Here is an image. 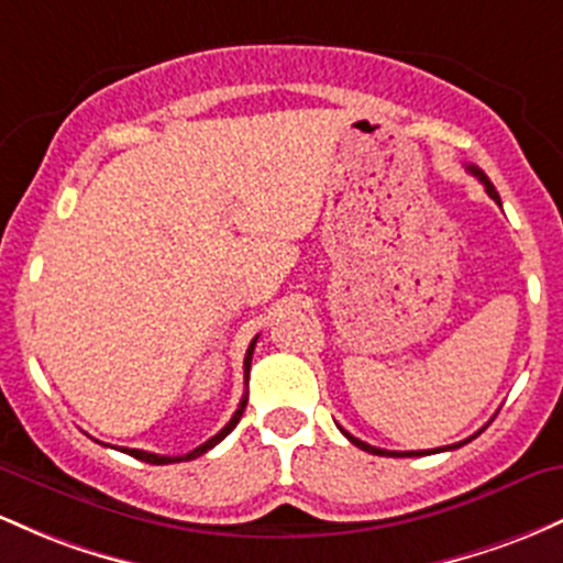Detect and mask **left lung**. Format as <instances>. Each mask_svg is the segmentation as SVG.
<instances>
[{
  "instance_id": "1",
  "label": "left lung",
  "mask_w": 563,
  "mask_h": 563,
  "mask_svg": "<svg viewBox=\"0 0 563 563\" xmlns=\"http://www.w3.org/2000/svg\"><path fill=\"white\" fill-rule=\"evenodd\" d=\"M468 173H471V175H476V178L484 183L486 194H489V197H492V199H495V201H497V205H500V194H497V191H495V186H492V183H489V178H486V175L482 173V169H478V167H473V164H468ZM340 431H343V428H340ZM482 431H484V428H482ZM482 431H478V433H482ZM343 433H345V439H349V441H351V444H356V446H358V450H364V452H372V454H426V452H388V450H377V446L366 444V441H362V439H356V435H351L349 431H343ZM478 433H476V435H478ZM476 435H471V439H476ZM471 439L460 441V444L444 446V450H457V446L468 444V441H471ZM428 452H431V450H428ZM433 452H441V450H433Z\"/></svg>"
}]
</instances>
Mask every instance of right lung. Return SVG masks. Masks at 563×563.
<instances>
[{"label":"right lung","mask_w":563,"mask_h":563,"mask_svg":"<svg viewBox=\"0 0 563 563\" xmlns=\"http://www.w3.org/2000/svg\"><path fill=\"white\" fill-rule=\"evenodd\" d=\"M255 343H257V338L252 340L250 349H247V356H244V383L250 380V364H252V351H255ZM244 407H247V394L242 396V401H239V409H236V412H233V418H231L229 422H225L223 431L214 433L210 441H205V444L197 446V450L188 452V454H178V457H167V454H154V452H143V450H124V452L132 454V457L143 460V463H151V465H167V463H183V460H194V457H199V454H205L207 450H212L214 444H220V441H223L225 435H229V433L233 431V428H236V422L242 420Z\"/></svg>","instance_id":"obj_1"}]
</instances>
